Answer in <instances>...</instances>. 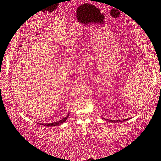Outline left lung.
Masks as SVG:
<instances>
[{"label":"left lung","instance_id":"left-lung-1","mask_svg":"<svg viewBox=\"0 0 161 161\" xmlns=\"http://www.w3.org/2000/svg\"><path fill=\"white\" fill-rule=\"evenodd\" d=\"M129 119H121V120H110V119H107L108 120V122H112L113 123L115 122H125V121H127Z\"/></svg>","mask_w":161,"mask_h":161}]
</instances>
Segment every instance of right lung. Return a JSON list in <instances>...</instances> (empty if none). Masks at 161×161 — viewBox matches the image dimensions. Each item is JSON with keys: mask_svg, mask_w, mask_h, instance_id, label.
Segmentation results:
<instances>
[{"mask_svg": "<svg viewBox=\"0 0 161 161\" xmlns=\"http://www.w3.org/2000/svg\"><path fill=\"white\" fill-rule=\"evenodd\" d=\"M69 117V114L68 115L66 116V117L65 118L62 119H60V121H58V122H53V123H49V124H42L41 123L40 125H44V126H47V127H54V126H58V125H62L65 121L67 120V119Z\"/></svg>", "mask_w": 161, "mask_h": 161, "instance_id": "right-lung-1", "label": "right lung"}]
</instances>
